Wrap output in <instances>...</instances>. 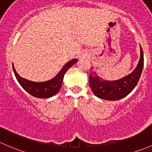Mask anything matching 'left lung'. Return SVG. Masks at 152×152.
<instances>
[{"label": "left lung", "mask_w": 152, "mask_h": 152, "mask_svg": "<svg viewBox=\"0 0 152 152\" xmlns=\"http://www.w3.org/2000/svg\"><path fill=\"white\" fill-rule=\"evenodd\" d=\"M140 60L132 72L119 80H105L92 72L89 77L91 89L95 96L104 100L115 101L127 96L137 86L143 68V53L140 46Z\"/></svg>", "instance_id": "1"}]
</instances>
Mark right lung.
<instances>
[{
    "label": "right lung",
    "instance_id": "1",
    "mask_svg": "<svg viewBox=\"0 0 152 152\" xmlns=\"http://www.w3.org/2000/svg\"><path fill=\"white\" fill-rule=\"evenodd\" d=\"M77 61V59H73V60L67 62L61 70L56 75V77H54L53 79L50 80L45 81V82H34V81H31L29 80L25 79V78L19 75L18 73L15 70L14 64H12V67H13L15 75L16 77L18 83L20 84V86L29 94L32 95L35 97L43 98L44 99V98L51 97V96L56 95L59 91L61 87L65 73Z\"/></svg>",
    "mask_w": 152,
    "mask_h": 152
}]
</instances>
